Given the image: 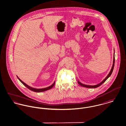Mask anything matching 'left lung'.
I'll return each mask as SVG.
<instances>
[{"mask_svg":"<svg viewBox=\"0 0 126 126\" xmlns=\"http://www.w3.org/2000/svg\"><path fill=\"white\" fill-rule=\"evenodd\" d=\"M114 61H115V59H114H114H113V65H112V68L111 69V71L110 72H109V74L107 75V76L105 78V79H103V81H102L100 83L97 84V85H94V86H92V85H85V84H83L82 83H81L80 82V81H79L78 80V83L79 85H80L81 86H82L83 87H86V88H96L99 86H100L102 84H103V83L107 80L110 77V76L111 75L112 72H113V69L114 68Z\"/></svg>","mask_w":126,"mask_h":126,"instance_id":"8db88e82","label":"left lung"}]
</instances>
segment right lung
Here are the masks:
<instances>
[{
    "instance_id": "right-lung-1",
    "label": "right lung",
    "mask_w": 126,
    "mask_h": 126,
    "mask_svg": "<svg viewBox=\"0 0 126 126\" xmlns=\"http://www.w3.org/2000/svg\"><path fill=\"white\" fill-rule=\"evenodd\" d=\"M17 78H18V79L20 80V81H21V82L23 84V85H24L26 88H27L28 89H29L30 90L32 91H33V92H45V91H47V90H50V89H51L54 86V85H55V82L54 81V82L51 86H49V87H47V88H43V89H35V88H32V87H30V86L27 85L25 83H24L23 81H22V80H21L18 77H17Z\"/></svg>"
}]
</instances>
